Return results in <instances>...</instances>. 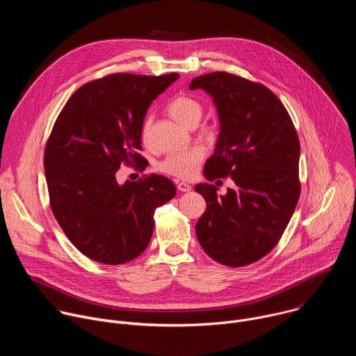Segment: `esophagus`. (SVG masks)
I'll list each match as a JSON object with an SVG mask.
<instances>
[{
	"instance_id": "34e87169",
	"label": "esophagus",
	"mask_w": 356,
	"mask_h": 356,
	"mask_svg": "<svg viewBox=\"0 0 356 356\" xmlns=\"http://www.w3.org/2000/svg\"><path fill=\"white\" fill-rule=\"evenodd\" d=\"M177 190L181 191V193H187L191 190V186L188 183H184V181H177Z\"/></svg>"
}]
</instances>
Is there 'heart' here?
Masks as SVG:
<instances>
[{
    "label": "heart",
    "mask_w": 356,
    "mask_h": 356,
    "mask_svg": "<svg viewBox=\"0 0 356 356\" xmlns=\"http://www.w3.org/2000/svg\"><path fill=\"white\" fill-rule=\"evenodd\" d=\"M169 114L181 125L187 128H193L198 124L202 115V104L194 97L190 95H179L173 98L168 106ZM152 134V118L146 117L140 127V139L147 146L150 142ZM204 134L207 136L214 135V128H204ZM204 159V150L201 147H191L184 152H177V154L168 155L163 161L159 162V172L175 176L177 179H191L195 176L200 163Z\"/></svg>",
    "instance_id": "1"
}]
</instances>
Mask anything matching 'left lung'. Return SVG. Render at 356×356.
<instances>
[{
  "label": "left lung",
  "instance_id": "left-lung-1",
  "mask_svg": "<svg viewBox=\"0 0 356 356\" xmlns=\"http://www.w3.org/2000/svg\"><path fill=\"white\" fill-rule=\"evenodd\" d=\"M209 92L221 131L204 166L209 181L231 177L234 188L217 195L214 184L194 187L207 209L195 235L207 255L231 268L259 261L280 241L300 197V142L273 91L227 72L193 79L190 90Z\"/></svg>",
  "mask_w": 356,
  "mask_h": 356
}]
</instances>
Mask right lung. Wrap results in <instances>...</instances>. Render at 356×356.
<instances>
[{"label": "right lung", "mask_w": 356, "mask_h": 356, "mask_svg": "<svg viewBox=\"0 0 356 356\" xmlns=\"http://www.w3.org/2000/svg\"><path fill=\"white\" fill-rule=\"evenodd\" d=\"M177 79L114 73L88 81L50 132L43 158L50 209L70 242L95 262L138 258L154 234L155 210L176 194L165 176L118 184L115 173L145 162L138 150L146 111Z\"/></svg>", "instance_id": "1"}]
</instances>
